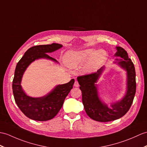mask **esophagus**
Wrapping results in <instances>:
<instances>
[{
  "label": "esophagus",
  "instance_id": "obj_1",
  "mask_svg": "<svg viewBox=\"0 0 147 147\" xmlns=\"http://www.w3.org/2000/svg\"><path fill=\"white\" fill-rule=\"evenodd\" d=\"M74 87H78V86H79V83H78V82L77 81H75L74 84Z\"/></svg>",
  "mask_w": 147,
  "mask_h": 147
}]
</instances>
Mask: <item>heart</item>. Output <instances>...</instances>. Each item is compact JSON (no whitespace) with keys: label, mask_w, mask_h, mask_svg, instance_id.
Masks as SVG:
<instances>
[{"label":"heart","mask_w":147,"mask_h":147,"mask_svg":"<svg viewBox=\"0 0 147 147\" xmlns=\"http://www.w3.org/2000/svg\"><path fill=\"white\" fill-rule=\"evenodd\" d=\"M107 57V52L104 49L95 51L93 47L78 51H68L64 56V63L71 68H76L88 61L82 67L84 73L89 74L96 71Z\"/></svg>","instance_id":"b5f03b06"}]
</instances>
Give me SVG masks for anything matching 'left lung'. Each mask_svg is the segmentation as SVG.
Segmentation results:
<instances>
[{
	"instance_id": "left-lung-1",
	"label": "left lung",
	"mask_w": 147,
	"mask_h": 147,
	"mask_svg": "<svg viewBox=\"0 0 147 147\" xmlns=\"http://www.w3.org/2000/svg\"><path fill=\"white\" fill-rule=\"evenodd\" d=\"M116 49L117 51L114 56L118 57L113 64L125 70L127 74L125 93L120 100L112 101L108 107L100 96L97 83L106 69L105 66L96 73L77 78L85 111L89 117L97 121L107 122L121 118L130 108L135 95L136 73L134 64L123 48L117 46Z\"/></svg>"
}]
</instances>
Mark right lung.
<instances>
[{
	"label": "right lung",
	"instance_id": "right-lung-1",
	"mask_svg": "<svg viewBox=\"0 0 147 147\" xmlns=\"http://www.w3.org/2000/svg\"><path fill=\"white\" fill-rule=\"evenodd\" d=\"M63 47L62 44L53 43L30 47L17 64L12 81V91L15 101L27 117L36 121H47L53 118L62 108L66 97L73 88L74 80L67 83L58 84L48 93L41 97H32L23 90L21 82L27 68L36 60H50L58 64L57 61L47 53H53Z\"/></svg>",
	"mask_w": 147,
	"mask_h": 147
}]
</instances>
